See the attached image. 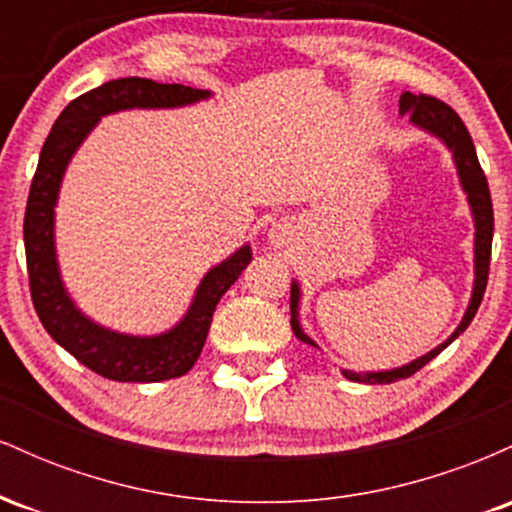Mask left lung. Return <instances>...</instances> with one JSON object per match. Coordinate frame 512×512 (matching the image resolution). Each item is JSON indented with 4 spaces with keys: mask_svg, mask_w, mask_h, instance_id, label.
<instances>
[{
    "mask_svg": "<svg viewBox=\"0 0 512 512\" xmlns=\"http://www.w3.org/2000/svg\"><path fill=\"white\" fill-rule=\"evenodd\" d=\"M399 110L409 113L411 122L419 125L426 132L436 134V137L443 139L448 144V149L452 151V158H455L457 173H460V182L467 192L469 204H472V214H474V226H477V238H474V267H477V279H474V293L472 301H469L467 313H464L460 327L450 334L448 342H443L436 346L433 351H428L426 356L416 358V361L407 363V366L395 368V370H383V373H354V370H342L344 378L354 380V383H395V380L409 378L414 375L416 370H421L426 366L431 358H436L445 346L455 342L460 334L467 330L469 322L474 320L477 315L481 298H484L486 291V281H489V264H491V240H493V204H491V192H489V182H486L484 170L479 166L477 151H474V142L469 137L467 127L460 120V115L450 108L448 103L438 101V98L426 96V93H402L399 96ZM298 298H301V289L298 284L291 286V330L298 339L310 346H317L313 339L308 337L301 330V322H298Z\"/></svg>",
    "mask_w": 512,
    "mask_h": 512,
    "instance_id": "obj_1",
    "label": "left lung"
}]
</instances>
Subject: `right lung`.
<instances>
[{
  "instance_id": "add662e5",
  "label": "right lung",
  "mask_w": 512,
  "mask_h": 512,
  "mask_svg": "<svg viewBox=\"0 0 512 512\" xmlns=\"http://www.w3.org/2000/svg\"><path fill=\"white\" fill-rule=\"evenodd\" d=\"M207 96L209 91L199 88L158 84L139 76L108 81L74 98L62 110L40 151L31 192H28L26 216H23V243H26L33 308L45 330L62 349H67L93 373L117 383H158V380L180 378L195 366L207 342L216 303L248 267L252 252L245 245L236 255L211 269L199 284L187 315L166 334L129 337L98 327L76 310L57 272L52 223H55V202L64 168L103 115L127 108H175V105L202 101Z\"/></svg>"
}]
</instances>
